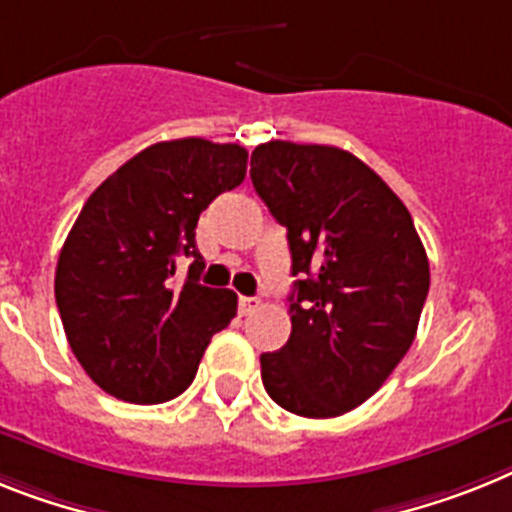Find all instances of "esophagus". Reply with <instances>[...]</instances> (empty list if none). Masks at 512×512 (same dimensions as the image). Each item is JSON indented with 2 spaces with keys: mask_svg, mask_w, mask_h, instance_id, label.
Instances as JSON below:
<instances>
[{
  "mask_svg": "<svg viewBox=\"0 0 512 512\" xmlns=\"http://www.w3.org/2000/svg\"><path fill=\"white\" fill-rule=\"evenodd\" d=\"M257 304H260V299H257V296H239V312H242V315L255 312Z\"/></svg>",
  "mask_w": 512,
  "mask_h": 512,
  "instance_id": "1",
  "label": "esophagus"
}]
</instances>
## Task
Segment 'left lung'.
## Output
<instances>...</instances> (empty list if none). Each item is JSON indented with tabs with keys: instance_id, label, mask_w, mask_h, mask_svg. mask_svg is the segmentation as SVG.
Returning <instances> with one entry per match:
<instances>
[{
	"instance_id": "1",
	"label": "left lung",
	"mask_w": 512,
	"mask_h": 512,
	"mask_svg": "<svg viewBox=\"0 0 512 512\" xmlns=\"http://www.w3.org/2000/svg\"><path fill=\"white\" fill-rule=\"evenodd\" d=\"M252 187L289 231L291 336L260 356L268 395L291 414L356 409L414 343L429 260L411 213L367 163L333 145L270 140Z\"/></svg>"
}]
</instances>
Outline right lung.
<instances>
[{
	"mask_svg": "<svg viewBox=\"0 0 512 512\" xmlns=\"http://www.w3.org/2000/svg\"><path fill=\"white\" fill-rule=\"evenodd\" d=\"M247 150L203 137L140 150L88 197L59 252L54 294L72 354L98 388L163 403L190 388L236 294L200 283L197 218L244 182ZM192 259L184 284L175 260Z\"/></svg>",
	"mask_w": 512,
	"mask_h": 512,
	"instance_id": "right-lung-1",
	"label": "right lung"
}]
</instances>
